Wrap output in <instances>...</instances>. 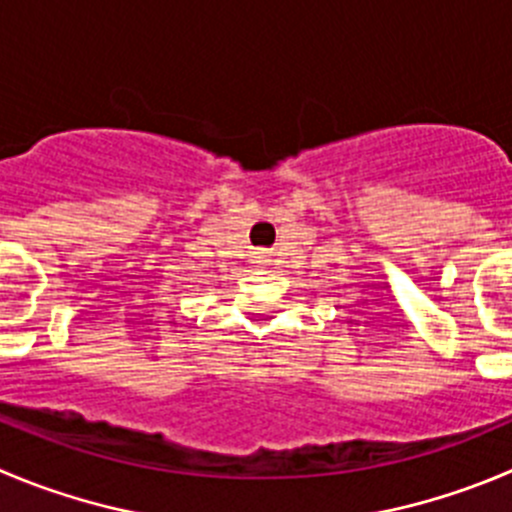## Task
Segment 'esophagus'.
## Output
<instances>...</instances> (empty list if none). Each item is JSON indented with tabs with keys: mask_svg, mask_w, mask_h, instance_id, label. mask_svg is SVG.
<instances>
[{
	"mask_svg": "<svg viewBox=\"0 0 512 512\" xmlns=\"http://www.w3.org/2000/svg\"><path fill=\"white\" fill-rule=\"evenodd\" d=\"M253 256H256V259H266V256H269V251H266V248H259V251H256V253H253Z\"/></svg>",
	"mask_w": 512,
	"mask_h": 512,
	"instance_id": "34e87169",
	"label": "esophagus"
}]
</instances>
